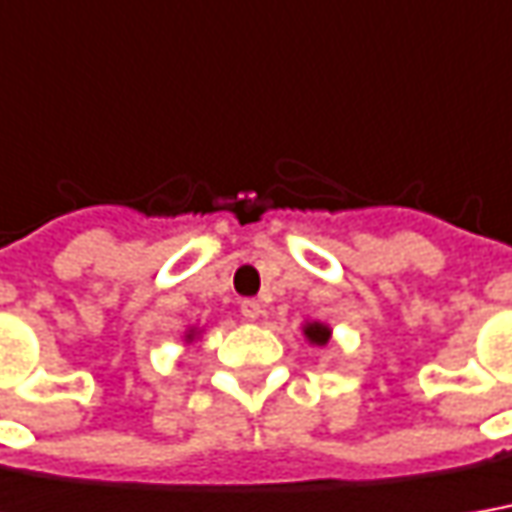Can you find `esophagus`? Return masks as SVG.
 <instances>
[{
	"instance_id": "1",
	"label": "esophagus",
	"mask_w": 512,
	"mask_h": 512,
	"mask_svg": "<svg viewBox=\"0 0 512 512\" xmlns=\"http://www.w3.org/2000/svg\"><path fill=\"white\" fill-rule=\"evenodd\" d=\"M260 314H263V305H260L257 300H243L241 302V316H243V319L255 322V319H260Z\"/></svg>"
}]
</instances>
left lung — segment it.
Listing matches in <instances>:
<instances>
[{
    "label": "left lung",
    "mask_w": 512,
    "mask_h": 512,
    "mask_svg": "<svg viewBox=\"0 0 512 512\" xmlns=\"http://www.w3.org/2000/svg\"><path fill=\"white\" fill-rule=\"evenodd\" d=\"M302 336L308 339V344L322 347V344L330 342V328L325 325V322H316V319H311V322H305V325H302Z\"/></svg>",
    "instance_id": "left-lung-1"
}]
</instances>
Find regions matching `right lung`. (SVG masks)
Instances as JSON below:
<instances>
[{
  "instance_id": "right-lung-1",
  "label": "right lung",
  "mask_w": 512,
  "mask_h": 512,
  "mask_svg": "<svg viewBox=\"0 0 512 512\" xmlns=\"http://www.w3.org/2000/svg\"><path fill=\"white\" fill-rule=\"evenodd\" d=\"M201 336V328H187L184 330V344H193Z\"/></svg>"
}]
</instances>
